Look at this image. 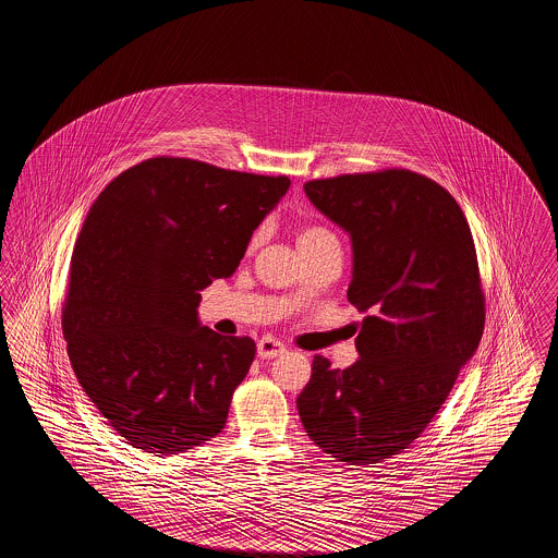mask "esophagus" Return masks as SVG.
<instances>
[{
	"mask_svg": "<svg viewBox=\"0 0 558 558\" xmlns=\"http://www.w3.org/2000/svg\"><path fill=\"white\" fill-rule=\"evenodd\" d=\"M282 353H287V347H284V343L271 339V337H264V339L257 343V355H259L262 360H271V357H278V355H282Z\"/></svg>",
	"mask_w": 558,
	"mask_h": 558,
	"instance_id": "34e87169",
	"label": "esophagus"
}]
</instances>
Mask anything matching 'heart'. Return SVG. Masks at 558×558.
I'll list each match as a JSON object with an SVG mask.
<instances>
[{
	"mask_svg": "<svg viewBox=\"0 0 558 558\" xmlns=\"http://www.w3.org/2000/svg\"><path fill=\"white\" fill-rule=\"evenodd\" d=\"M335 239L326 228L322 226H307L299 232L296 244H310V242H318V240Z\"/></svg>",
	"mask_w": 558,
	"mask_h": 558,
	"instance_id": "1",
	"label": "heart"
}]
</instances>
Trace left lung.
I'll list each match as a JSON object with an SVG mask.
<instances>
[{
    "mask_svg": "<svg viewBox=\"0 0 558 558\" xmlns=\"http://www.w3.org/2000/svg\"><path fill=\"white\" fill-rule=\"evenodd\" d=\"M305 194L351 239L347 299L366 312L345 371L316 355L296 398L305 433L353 466L405 450L477 351L485 296L469 221L446 187L408 169L312 180Z\"/></svg>",
    "mask_w": 558,
    "mask_h": 558,
    "instance_id": "obj_1",
    "label": "left lung"
}]
</instances>
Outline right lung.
Instances as JSON below:
<instances>
[{
	"label": "right lung",
	"instance_id": "1",
	"mask_svg": "<svg viewBox=\"0 0 558 558\" xmlns=\"http://www.w3.org/2000/svg\"><path fill=\"white\" fill-rule=\"evenodd\" d=\"M289 187L287 175L157 157L94 201L71 257L62 332L83 391L133 448L180 453L226 425L255 341L201 326V291L236 271Z\"/></svg>",
	"mask_w": 558,
	"mask_h": 558
}]
</instances>
